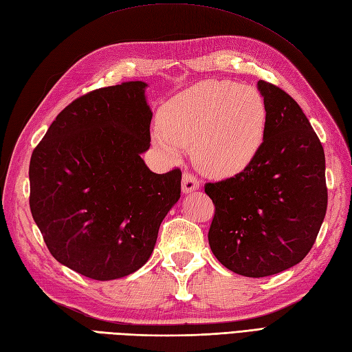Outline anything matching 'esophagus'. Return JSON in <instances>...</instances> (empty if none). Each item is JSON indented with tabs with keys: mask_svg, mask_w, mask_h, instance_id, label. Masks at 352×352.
<instances>
[{
	"mask_svg": "<svg viewBox=\"0 0 352 352\" xmlns=\"http://www.w3.org/2000/svg\"><path fill=\"white\" fill-rule=\"evenodd\" d=\"M196 189H199V179L196 178L189 170H186L183 174V192L184 193H190L195 192Z\"/></svg>",
	"mask_w": 352,
	"mask_h": 352,
	"instance_id": "34e87169",
	"label": "esophagus"
}]
</instances>
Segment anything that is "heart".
Instances as JSON below:
<instances>
[{
  "instance_id": "b5f03b06",
  "label": "heart",
  "mask_w": 352,
  "mask_h": 352,
  "mask_svg": "<svg viewBox=\"0 0 352 352\" xmlns=\"http://www.w3.org/2000/svg\"><path fill=\"white\" fill-rule=\"evenodd\" d=\"M156 144L169 156L192 146L195 163L214 177L243 173L263 146L267 106L255 87L202 80L169 99L160 111Z\"/></svg>"
}]
</instances>
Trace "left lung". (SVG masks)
I'll list each match as a JSON object with an SVG mask.
<instances>
[{
	"label": "left lung",
	"mask_w": 352,
	"mask_h": 352,
	"mask_svg": "<svg viewBox=\"0 0 352 352\" xmlns=\"http://www.w3.org/2000/svg\"><path fill=\"white\" fill-rule=\"evenodd\" d=\"M267 106L264 142L250 165L206 183L214 204L211 252L231 272L265 277L298 264L312 249L327 211L325 156L298 103L259 80Z\"/></svg>",
	"instance_id": "1"
}]
</instances>
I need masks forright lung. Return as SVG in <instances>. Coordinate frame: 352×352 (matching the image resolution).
I'll list each match as a JSON object with an SVG mask.
<instances>
[{
	"mask_svg": "<svg viewBox=\"0 0 352 352\" xmlns=\"http://www.w3.org/2000/svg\"><path fill=\"white\" fill-rule=\"evenodd\" d=\"M145 82L93 89L56 116L30 160V208L51 255L94 280L148 261L182 193V170L154 174Z\"/></svg>",
	"mask_w": 352,
	"mask_h": 352,
	"instance_id": "add662e5",
	"label": "right lung"
}]
</instances>
